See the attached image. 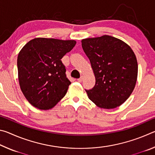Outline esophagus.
Wrapping results in <instances>:
<instances>
[{"label": "esophagus", "mask_w": 155, "mask_h": 155, "mask_svg": "<svg viewBox=\"0 0 155 155\" xmlns=\"http://www.w3.org/2000/svg\"><path fill=\"white\" fill-rule=\"evenodd\" d=\"M77 80H78V82H82L83 80V76H81V77L79 78H78Z\"/></svg>", "instance_id": "34e87169"}]
</instances>
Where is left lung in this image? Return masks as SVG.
<instances>
[{
    "instance_id": "8db88e82",
    "label": "left lung",
    "mask_w": 155,
    "mask_h": 155,
    "mask_svg": "<svg viewBox=\"0 0 155 155\" xmlns=\"http://www.w3.org/2000/svg\"><path fill=\"white\" fill-rule=\"evenodd\" d=\"M81 42L96 78L94 87L85 90L89 98L101 108L120 106L130 96L137 81L138 65L133 50L109 35L84 39Z\"/></svg>"
}]
</instances>
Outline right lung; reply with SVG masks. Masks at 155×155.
<instances>
[{"label": "right lung", "instance_id": "add662e5", "mask_svg": "<svg viewBox=\"0 0 155 155\" xmlns=\"http://www.w3.org/2000/svg\"><path fill=\"white\" fill-rule=\"evenodd\" d=\"M75 44L74 40L35 38L21 50L17 59L18 79L33 106L50 109L66 94L71 82L61 59Z\"/></svg>", "mask_w": 155, "mask_h": 155}]
</instances>
